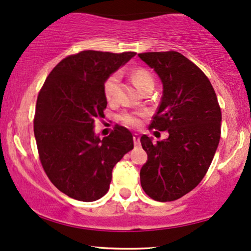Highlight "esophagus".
I'll list each match as a JSON object with an SVG mask.
<instances>
[{"mask_svg": "<svg viewBox=\"0 0 251 251\" xmlns=\"http://www.w3.org/2000/svg\"><path fill=\"white\" fill-rule=\"evenodd\" d=\"M133 143H135L136 147L140 145V137L138 133H135V135H133Z\"/></svg>", "mask_w": 251, "mask_h": 251, "instance_id": "esophagus-1", "label": "esophagus"}]
</instances>
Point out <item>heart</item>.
Listing matches in <instances>:
<instances>
[{
  "mask_svg": "<svg viewBox=\"0 0 251 251\" xmlns=\"http://www.w3.org/2000/svg\"><path fill=\"white\" fill-rule=\"evenodd\" d=\"M131 77L135 84L138 87L140 90H143L144 88L149 87V85H154V81L152 75L150 74L149 71H146L145 68H135L131 72ZM119 81H120V75L119 74H113L106 80L104 84V92L105 97L108 101H114L118 96L119 90ZM121 121L128 126H137L140 125L139 116L137 114H130V113H125L120 116Z\"/></svg>",
  "mask_w": 251,
  "mask_h": 251,
  "instance_id": "1",
  "label": "heart"
}]
</instances>
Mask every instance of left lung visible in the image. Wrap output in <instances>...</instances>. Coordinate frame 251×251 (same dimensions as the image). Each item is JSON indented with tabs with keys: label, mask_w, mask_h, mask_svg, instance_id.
<instances>
[{
	"label": "left lung",
	"mask_w": 251,
	"mask_h": 251,
	"mask_svg": "<svg viewBox=\"0 0 251 251\" xmlns=\"http://www.w3.org/2000/svg\"><path fill=\"white\" fill-rule=\"evenodd\" d=\"M138 56L163 87L151 128L169 133L157 143L146 135L140 138L147 153L140 184L153 200L175 201L197 187L210 167L221 139V107L208 77L181 53Z\"/></svg>",
	"instance_id": "8db88e82"
}]
</instances>
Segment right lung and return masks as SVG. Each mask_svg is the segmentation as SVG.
I'll use <instances>...</instances> for the list:
<instances>
[{
    "instance_id": "obj_1",
    "label": "right lung",
    "mask_w": 251,
    "mask_h": 251,
    "mask_svg": "<svg viewBox=\"0 0 251 251\" xmlns=\"http://www.w3.org/2000/svg\"><path fill=\"white\" fill-rule=\"evenodd\" d=\"M135 56L82 51L61 60L41 89L34 119L40 160L51 183L72 199L104 197L113 168L133 149L132 133L125 126L101 139L95 122L107 106L106 80Z\"/></svg>"
}]
</instances>
